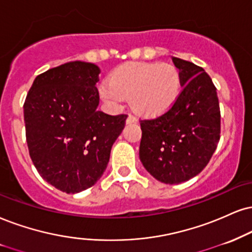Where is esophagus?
I'll list each match as a JSON object with an SVG mask.
<instances>
[{"label": "esophagus", "instance_id": "esophagus-1", "mask_svg": "<svg viewBox=\"0 0 252 252\" xmlns=\"http://www.w3.org/2000/svg\"><path fill=\"white\" fill-rule=\"evenodd\" d=\"M133 123H136V118L134 116H132V114H129L126 119V124H133Z\"/></svg>", "mask_w": 252, "mask_h": 252}]
</instances>
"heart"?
Wrapping results in <instances>:
<instances>
[{
  "instance_id": "1",
  "label": "heart",
  "mask_w": 252,
  "mask_h": 252,
  "mask_svg": "<svg viewBox=\"0 0 252 252\" xmlns=\"http://www.w3.org/2000/svg\"><path fill=\"white\" fill-rule=\"evenodd\" d=\"M182 77L169 63H126L118 66L100 86V95L113 106L129 98L136 113L158 117L174 106L181 94Z\"/></svg>"
}]
</instances>
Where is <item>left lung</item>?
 Listing matches in <instances>:
<instances>
[{"label": "left lung", "mask_w": 252, "mask_h": 252, "mask_svg": "<svg viewBox=\"0 0 252 252\" xmlns=\"http://www.w3.org/2000/svg\"><path fill=\"white\" fill-rule=\"evenodd\" d=\"M181 72L182 91L166 113L140 120L139 157L158 181L175 185L188 181L212 159L221 133L216 88L202 67L173 57Z\"/></svg>", "instance_id": "8db88e82"}]
</instances>
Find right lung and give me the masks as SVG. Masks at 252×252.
Returning a JSON list of instances; mask_svg holds the SVG:
<instances>
[{"label":"right lung","instance_id":"right-lung-1","mask_svg":"<svg viewBox=\"0 0 252 252\" xmlns=\"http://www.w3.org/2000/svg\"><path fill=\"white\" fill-rule=\"evenodd\" d=\"M95 64L70 62L38 74L24 101L29 154L39 175L74 194L92 187L106 169L127 114L98 111Z\"/></svg>","mask_w":252,"mask_h":252}]
</instances>
